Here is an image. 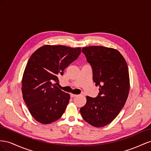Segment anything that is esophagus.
<instances>
[{
  "label": "esophagus",
  "mask_w": 151,
  "mask_h": 151,
  "mask_svg": "<svg viewBox=\"0 0 151 151\" xmlns=\"http://www.w3.org/2000/svg\"><path fill=\"white\" fill-rule=\"evenodd\" d=\"M70 96H71V97H76V96H77V95L73 94V93H71V94H70Z\"/></svg>",
  "instance_id": "obj_1"
}]
</instances>
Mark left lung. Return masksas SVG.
I'll use <instances>...</instances> for the list:
<instances>
[{"label": "left lung", "mask_w": 151, "mask_h": 151, "mask_svg": "<svg viewBox=\"0 0 151 151\" xmlns=\"http://www.w3.org/2000/svg\"><path fill=\"white\" fill-rule=\"evenodd\" d=\"M83 53L92 67L93 80L99 86L96 98L87 96L80 113L86 122L95 127L111 123L127 100L130 78L127 63L118 50L102 46L83 47Z\"/></svg>", "instance_id": "obj_1"}]
</instances>
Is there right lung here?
Masks as SVG:
<instances>
[{"label": "right lung", "mask_w": 151, "mask_h": 151, "mask_svg": "<svg viewBox=\"0 0 151 151\" xmlns=\"http://www.w3.org/2000/svg\"><path fill=\"white\" fill-rule=\"evenodd\" d=\"M81 48L45 45L29 59L22 78L23 97L30 114L38 122L50 124L61 117L70 96L59 88L58 76L78 58Z\"/></svg>", "instance_id": "add662e5"}]
</instances>
